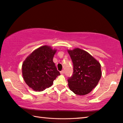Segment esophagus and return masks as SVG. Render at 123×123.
Returning a JSON list of instances; mask_svg holds the SVG:
<instances>
[{"instance_id":"obj_1","label":"esophagus","mask_w":123,"mask_h":123,"mask_svg":"<svg viewBox=\"0 0 123 123\" xmlns=\"http://www.w3.org/2000/svg\"><path fill=\"white\" fill-rule=\"evenodd\" d=\"M60 73H61V74H63L64 73V70H62L61 71H60Z\"/></svg>"}]
</instances>
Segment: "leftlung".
I'll return each mask as SVG.
<instances>
[{
  "label": "left lung",
  "mask_w": 123,
  "mask_h": 123,
  "mask_svg": "<svg viewBox=\"0 0 123 123\" xmlns=\"http://www.w3.org/2000/svg\"><path fill=\"white\" fill-rule=\"evenodd\" d=\"M68 52L74 66L73 74L68 79L70 90L77 95L87 94L101 77V64L88 52L79 48Z\"/></svg>",
  "instance_id": "1"
}]
</instances>
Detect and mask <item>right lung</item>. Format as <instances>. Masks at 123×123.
<instances>
[{"label":"right lung","instance_id":"obj_1","mask_svg":"<svg viewBox=\"0 0 123 123\" xmlns=\"http://www.w3.org/2000/svg\"><path fill=\"white\" fill-rule=\"evenodd\" d=\"M56 49L45 45L35 49L22 64V76L25 83L35 91L50 87L60 74L53 61Z\"/></svg>","mask_w":123,"mask_h":123}]
</instances>
